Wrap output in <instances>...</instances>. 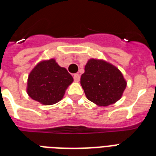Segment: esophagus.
<instances>
[{"mask_svg":"<svg viewBox=\"0 0 156 156\" xmlns=\"http://www.w3.org/2000/svg\"><path fill=\"white\" fill-rule=\"evenodd\" d=\"M73 79H74L75 82H79V80H80V75L78 73H75L73 75Z\"/></svg>","mask_w":156,"mask_h":156,"instance_id":"34e87169","label":"esophagus"}]
</instances>
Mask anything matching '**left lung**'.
Instances as JSON below:
<instances>
[{"label":"left lung","instance_id":"1","mask_svg":"<svg viewBox=\"0 0 156 156\" xmlns=\"http://www.w3.org/2000/svg\"><path fill=\"white\" fill-rule=\"evenodd\" d=\"M80 83L88 100L104 107L120 100L126 87V81L118 69L96 59L87 61Z\"/></svg>","mask_w":156,"mask_h":156}]
</instances>
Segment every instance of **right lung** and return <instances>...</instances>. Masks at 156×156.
<instances>
[{"label": "right lung", "mask_w": 156, "mask_h": 156, "mask_svg": "<svg viewBox=\"0 0 156 156\" xmlns=\"http://www.w3.org/2000/svg\"><path fill=\"white\" fill-rule=\"evenodd\" d=\"M73 77L54 59L43 61L28 76L27 94L32 100L44 105H52L63 98Z\"/></svg>", "instance_id": "1"}]
</instances>
